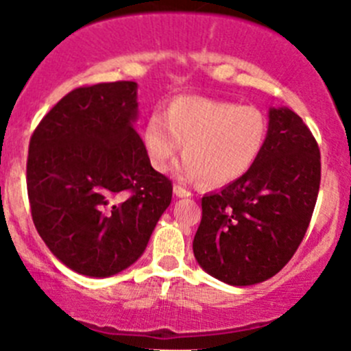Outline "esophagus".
Listing matches in <instances>:
<instances>
[{
    "instance_id": "34e87169",
    "label": "esophagus",
    "mask_w": 351,
    "mask_h": 351,
    "mask_svg": "<svg viewBox=\"0 0 351 351\" xmlns=\"http://www.w3.org/2000/svg\"><path fill=\"white\" fill-rule=\"evenodd\" d=\"M173 192H175L176 197H191V195H192V192L186 191L185 186H182V185L173 186Z\"/></svg>"
}]
</instances>
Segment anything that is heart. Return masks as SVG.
<instances>
[{
    "label": "heart",
    "mask_w": 351,
    "mask_h": 351,
    "mask_svg": "<svg viewBox=\"0 0 351 351\" xmlns=\"http://www.w3.org/2000/svg\"><path fill=\"white\" fill-rule=\"evenodd\" d=\"M267 135V117L258 107L183 95L169 101L165 116L150 114L142 140L156 171H168L183 145V171L206 186H223L256 165Z\"/></svg>",
    "instance_id": "obj_1"
}]
</instances>
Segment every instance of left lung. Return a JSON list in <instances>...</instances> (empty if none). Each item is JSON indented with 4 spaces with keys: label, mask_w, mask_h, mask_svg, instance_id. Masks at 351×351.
<instances>
[{
    "label": "left lung",
    "mask_w": 351,
    "mask_h": 351,
    "mask_svg": "<svg viewBox=\"0 0 351 351\" xmlns=\"http://www.w3.org/2000/svg\"><path fill=\"white\" fill-rule=\"evenodd\" d=\"M320 186V150L298 114L270 109L256 165L218 194L202 197L194 256L230 286L263 282L282 270L303 241Z\"/></svg>",
    "instance_id": "8db88e82"
}]
</instances>
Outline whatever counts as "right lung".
<instances>
[{
    "instance_id": "1",
    "label": "right lung",
    "mask_w": 351,
    "mask_h": 351,
    "mask_svg": "<svg viewBox=\"0 0 351 351\" xmlns=\"http://www.w3.org/2000/svg\"><path fill=\"white\" fill-rule=\"evenodd\" d=\"M136 83L86 84L43 117L29 142L34 227L71 270L109 277L135 263L171 202L133 128Z\"/></svg>"
}]
</instances>
